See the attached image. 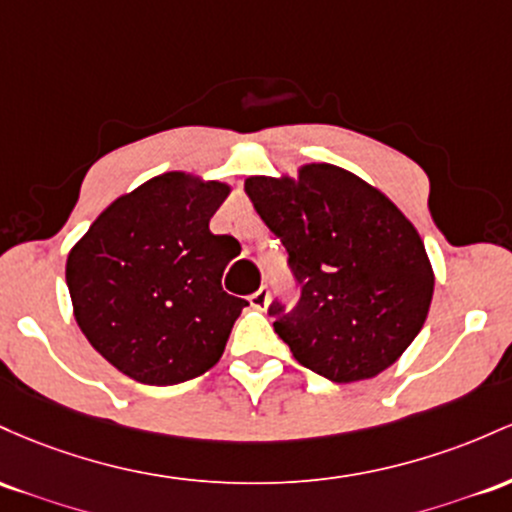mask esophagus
<instances>
[{"mask_svg":"<svg viewBox=\"0 0 512 512\" xmlns=\"http://www.w3.org/2000/svg\"><path fill=\"white\" fill-rule=\"evenodd\" d=\"M268 300H271V292H268V287H261V290H256L254 295L249 297V304L258 312H263V309L268 307Z\"/></svg>","mask_w":512,"mask_h":512,"instance_id":"obj_1","label":"esophagus"}]
</instances>
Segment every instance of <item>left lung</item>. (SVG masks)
<instances>
[{
  "label": "left lung",
  "mask_w": 512,
  "mask_h": 512,
  "mask_svg": "<svg viewBox=\"0 0 512 512\" xmlns=\"http://www.w3.org/2000/svg\"><path fill=\"white\" fill-rule=\"evenodd\" d=\"M244 191L283 239L300 302L273 329L295 360L338 384L394 365L423 329L435 273L421 234L380 188L336 164L249 176Z\"/></svg>",
  "instance_id": "obj_1"
}]
</instances>
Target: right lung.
Returning a JSON list of instances; mask_svg holds the SVG:
<instances>
[{
    "mask_svg": "<svg viewBox=\"0 0 512 512\" xmlns=\"http://www.w3.org/2000/svg\"><path fill=\"white\" fill-rule=\"evenodd\" d=\"M229 193V183L166 171L118 195L67 254L79 329L135 382H188L225 353L246 307L222 290L239 241L210 232Z\"/></svg>",
    "mask_w": 512,
    "mask_h": 512,
    "instance_id": "right-lung-1",
    "label": "right lung"
}]
</instances>
